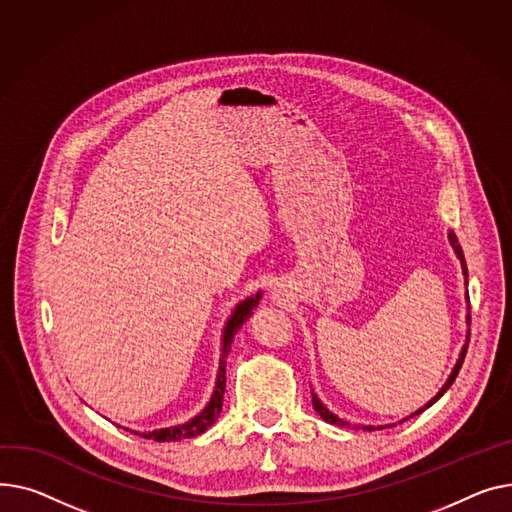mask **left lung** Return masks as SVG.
Wrapping results in <instances>:
<instances>
[{
	"instance_id": "left-lung-1",
	"label": "left lung",
	"mask_w": 512,
	"mask_h": 512,
	"mask_svg": "<svg viewBox=\"0 0 512 512\" xmlns=\"http://www.w3.org/2000/svg\"><path fill=\"white\" fill-rule=\"evenodd\" d=\"M450 237V244H453V248H455V252H457V256H459V260H461V266H463V275H465V279H467V264H465V256H463V250H461V246H459V242H457V237L453 235V233H450L448 235ZM467 302H469V295H467ZM467 322H471V316H467ZM469 330H467V343H465V347H463V351H461V357H459V362H457V366H455V370H453V374H450V378L446 380V384L440 388V393L432 399V401H428L422 409H419V411H415L413 415H417V413H422L424 409H428V407H432L444 393H446V390L450 388V384H453L455 382V378H457V374H459V370H461V366H463V359H465V353H467V347H469ZM312 405H314V409L318 411V415L324 419V422H328V424H335V426H341V428H351V424L349 422H343V419H339L335 413H330L320 401H318V397L312 393ZM353 428H359V426H353ZM362 430H376V428H372V426H364Z\"/></svg>"
}]
</instances>
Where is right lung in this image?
I'll return each mask as SVG.
<instances>
[{
  "label": "right lung",
  "instance_id": "right-lung-1",
  "mask_svg": "<svg viewBox=\"0 0 512 512\" xmlns=\"http://www.w3.org/2000/svg\"><path fill=\"white\" fill-rule=\"evenodd\" d=\"M258 299L260 293H256L254 297H248L246 302L239 304L233 312V316L227 322L225 328V337H223V353H221V364H219V376H217V386H215V395L210 399V403L204 407V411L194 417L192 422L184 424V426H175V428H165V430H155V432H148V434H140L142 438L148 440H157V442H173V440H182V438H192L198 436L202 432H206L210 426L215 424V419L221 413L223 407V395H225V364H227V355L233 343V337L242 324L248 320V316L252 314V310L258 306Z\"/></svg>",
  "mask_w": 512,
  "mask_h": 512
}]
</instances>
